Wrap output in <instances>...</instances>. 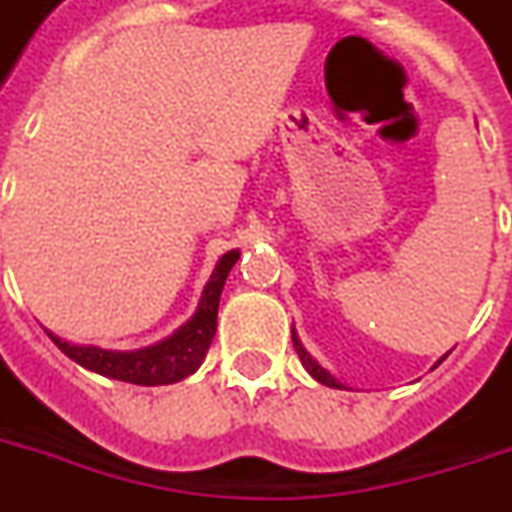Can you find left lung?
Wrapping results in <instances>:
<instances>
[{
  "label": "left lung",
  "mask_w": 512,
  "mask_h": 512,
  "mask_svg": "<svg viewBox=\"0 0 512 512\" xmlns=\"http://www.w3.org/2000/svg\"><path fill=\"white\" fill-rule=\"evenodd\" d=\"M291 335H293V346H296V355H299V360H302V366H305L307 371H310V377L321 382V385H330V388H341V382L335 380L330 371H324V368L318 366L313 357L307 355V349H305V346H302V343H299V338H296V332L291 330ZM441 360H443V357H441ZM441 360H438V363H441Z\"/></svg>",
  "instance_id": "left-lung-1"
}]
</instances>
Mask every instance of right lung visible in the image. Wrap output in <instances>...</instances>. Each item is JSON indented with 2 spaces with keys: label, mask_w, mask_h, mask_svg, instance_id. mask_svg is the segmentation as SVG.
Instances as JSON below:
<instances>
[{
  "label": "right lung",
  "mask_w": 512,
  "mask_h": 512,
  "mask_svg": "<svg viewBox=\"0 0 512 512\" xmlns=\"http://www.w3.org/2000/svg\"><path fill=\"white\" fill-rule=\"evenodd\" d=\"M238 257L241 252H227L221 257L191 321H185L171 338L155 343V346H146L138 352H107L99 346H71L52 332H49V338L74 363L91 368L96 374L113 377V380L132 382V385H171V382L185 380L188 374H194L196 368L202 366L207 349H210V341L216 335L221 291H224L227 274L238 263Z\"/></svg>",
  "instance_id": "obj_1"
}]
</instances>
